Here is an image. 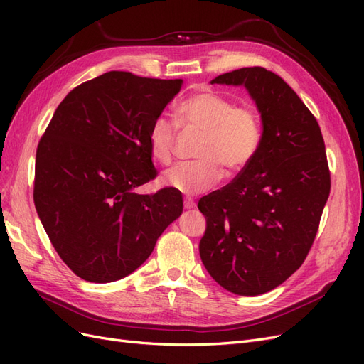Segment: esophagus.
<instances>
[{"instance_id": "34e87169", "label": "esophagus", "mask_w": 364, "mask_h": 364, "mask_svg": "<svg viewBox=\"0 0 364 364\" xmlns=\"http://www.w3.org/2000/svg\"><path fill=\"white\" fill-rule=\"evenodd\" d=\"M196 206V202L193 199H190V197H186V199H183V208L185 209H193Z\"/></svg>"}]
</instances>
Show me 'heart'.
Instances as JSON below:
<instances>
[{
	"label": "heart",
	"mask_w": 364,
	"mask_h": 364,
	"mask_svg": "<svg viewBox=\"0 0 364 364\" xmlns=\"http://www.w3.org/2000/svg\"><path fill=\"white\" fill-rule=\"evenodd\" d=\"M178 118L185 127L203 132L197 161L176 164L162 174V183L183 194H199L214 186L225 173L232 176L243 171L257 156L261 144L258 114L249 106H235L228 97L213 91L190 95L179 105ZM178 126L159 115L149 129V147L155 161L171 162Z\"/></svg>",
	"instance_id": "heart-1"
}]
</instances>
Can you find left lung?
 <instances>
[{"label":"left lung","instance_id":"obj_1","mask_svg":"<svg viewBox=\"0 0 364 364\" xmlns=\"http://www.w3.org/2000/svg\"><path fill=\"white\" fill-rule=\"evenodd\" d=\"M211 83L246 87L262 135L247 167L199 200L206 218L199 252L223 289L258 296L290 278L313 246L331 188L325 142L314 115L274 73L240 68Z\"/></svg>","mask_w":364,"mask_h":364}]
</instances>
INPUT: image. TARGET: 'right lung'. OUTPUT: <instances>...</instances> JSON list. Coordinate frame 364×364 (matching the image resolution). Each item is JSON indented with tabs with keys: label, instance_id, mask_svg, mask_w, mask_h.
<instances>
[{
	"label": "right lung",
	"instance_id": "right-lung-1",
	"mask_svg": "<svg viewBox=\"0 0 364 364\" xmlns=\"http://www.w3.org/2000/svg\"><path fill=\"white\" fill-rule=\"evenodd\" d=\"M182 80L109 71L63 98L36 150L33 199L62 261L90 282H114L144 262L182 214L181 191L136 194L156 178L149 129Z\"/></svg>",
	"mask_w": 364,
	"mask_h": 364
}]
</instances>
